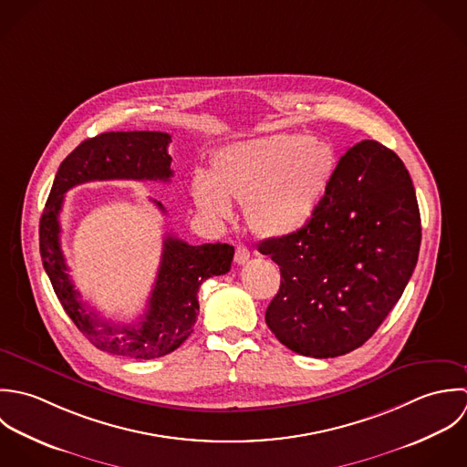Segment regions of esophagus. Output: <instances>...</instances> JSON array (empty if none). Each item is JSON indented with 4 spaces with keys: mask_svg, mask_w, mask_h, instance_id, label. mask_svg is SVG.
Segmentation results:
<instances>
[{
    "mask_svg": "<svg viewBox=\"0 0 467 467\" xmlns=\"http://www.w3.org/2000/svg\"><path fill=\"white\" fill-rule=\"evenodd\" d=\"M249 258H251V251H249V247H245V245H238V247H236V253H234V262H236L238 265H244V264H247V262H249Z\"/></svg>",
    "mask_w": 467,
    "mask_h": 467,
    "instance_id": "34e87169",
    "label": "esophagus"
}]
</instances>
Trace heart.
<instances>
[{"mask_svg":"<svg viewBox=\"0 0 467 467\" xmlns=\"http://www.w3.org/2000/svg\"><path fill=\"white\" fill-rule=\"evenodd\" d=\"M336 170L334 148L308 135H271L222 148L213 173L196 171L191 194L213 220H229L245 202V218L262 236L305 227L321 205Z\"/></svg>","mask_w":467,"mask_h":467,"instance_id":"obj_1","label":"heart"}]
</instances>
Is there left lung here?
I'll list each match as a JSON object with an SVG mask.
<instances>
[{
    "label": "left lung",
    "instance_id": "1",
    "mask_svg": "<svg viewBox=\"0 0 467 467\" xmlns=\"http://www.w3.org/2000/svg\"><path fill=\"white\" fill-rule=\"evenodd\" d=\"M420 236L415 187L402 161L375 140L356 144L339 159L310 222L258 244L281 273L267 327L306 358L359 348L400 299Z\"/></svg>",
    "mask_w": 467,
    "mask_h": 467
}]
</instances>
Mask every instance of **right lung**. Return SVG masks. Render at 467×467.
<instances>
[{
  "mask_svg": "<svg viewBox=\"0 0 467 467\" xmlns=\"http://www.w3.org/2000/svg\"><path fill=\"white\" fill-rule=\"evenodd\" d=\"M170 142L171 135L162 131H109L81 142L61 162L41 214L39 251L57 299L88 341L113 356L155 359L177 350L198 317V286L231 271L233 245H189L166 234L159 275L137 323L122 325L100 317L74 288L59 240L65 192L94 181L168 182L173 177ZM157 207L164 213L161 202Z\"/></svg>",
  "mask_w": 467,
  "mask_h": 467,
  "instance_id": "obj_1",
  "label": "right lung"
}]
</instances>
